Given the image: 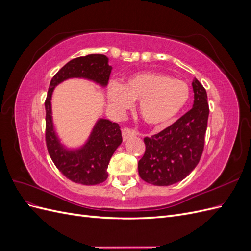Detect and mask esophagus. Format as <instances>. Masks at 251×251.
I'll use <instances>...</instances> for the list:
<instances>
[{
    "mask_svg": "<svg viewBox=\"0 0 251 251\" xmlns=\"http://www.w3.org/2000/svg\"><path fill=\"white\" fill-rule=\"evenodd\" d=\"M136 134V131L135 130H132V128H128V127H125L123 128V139L124 141L127 140L130 137H133V136H135Z\"/></svg>",
    "mask_w": 251,
    "mask_h": 251,
    "instance_id": "esophagus-1",
    "label": "esophagus"
}]
</instances>
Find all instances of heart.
<instances>
[{
  "instance_id": "heart-1",
  "label": "heart",
  "mask_w": 251,
  "mask_h": 251,
  "mask_svg": "<svg viewBox=\"0 0 251 251\" xmlns=\"http://www.w3.org/2000/svg\"><path fill=\"white\" fill-rule=\"evenodd\" d=\"M189 96L191 89L186 82L156 72L134 75L123 87L111 83L108 91L109 101L117 111H125L132 101H139V115L150 126L171 123L185 107Z\"/></svg>"
}]
</instances>
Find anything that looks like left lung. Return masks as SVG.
Wrapping results in <instances>:
<instances>
[{
  "mask_svg": "<svg viewBox=\"0 0 251 251\" xmlns=\"http://www.w3.org/2000/svg\"><path fill=\"white\" fill-rule=\"evenodd\" d=\"M193 108L173 125L146 137V151L138 162L140 178L168 186L183 180L199 163L205 143L209 107L206 90L195 78Z\"/></svg>",
  "mask_w": 251,
  "mask_h": 251,
  "instance_id": "obj_1",
  "label": "left lung"
}]
</instances>
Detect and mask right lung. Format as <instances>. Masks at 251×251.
<instances>
[{
    "instance_id": "obj_1",
    "label": "right lung",
    "mask_w": 251,
    "mask_h": 251,
    "mask_svg": "<svg viewBox=\"0 0 251 251\" xmlns=\"http://www.w3.org/2000/svg\"><path fill=\"white\" fill-rule=\"evenodd\" d=\"M112 68L103 54H90L71 59L50 81L46 109V146L58 171L66 178L83 185L100 184L108 178V165L114 151L123 142L118 124L108 119L97 121L85 147L77 151H67L59 143L53 128L51 117V95L55 86L71 77H83L107 86Z\"/></svg>"
}]
</instances>
